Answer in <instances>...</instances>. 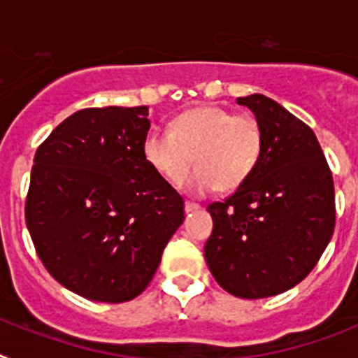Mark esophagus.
I'll return each instance as SVG.
<instances>
[{
    "instance_id": "34e87169",
    "label": "esophagus",
    "mask_w": 358,
    "mask_h": 358,
    "mask_svg": "<svg viewBox=\"0 0 358 358\" xmlns=\"http://www.w3.org/2000/svg\"><path fill=\"white\" fill-rule=\"evenodd\" d=\"M201 207L198 203H191V201H185V213H196Z\"/></svg>"
}]
</instances>
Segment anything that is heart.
Returning a JSON list of instances; mask_svg holds the SVG:
<instances>
[{
  "label": "heart",
  "mask_w": 358,
  "mask_h": 358,
  "mask_svg": "<svg viewBox=\"0 0 358 358\" xmlns=\"http://www.w3.org/2000/svg\"><path fill=\"white\" fill-rule=\"evenodd\" d=\"M261 149L263 131L252 115H234L220 106L183 111L171 122V133L151 129L142 144L145 162L171 185H180L196 160L185 183L191 194L241 187L257 167Z\"/></svg>",
  "instance_id": "1"
}]
</instances>
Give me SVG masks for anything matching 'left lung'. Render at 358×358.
<instances>
[{
    "label": "left lung",
    "mask_w": 358,
    "mask_h": 358,
    "mask_svg": "<svg viewBox=\"0 0 358 358\" xmlns=\"http://www.w3.org/2000/svg\"><path fill=\"white\" fill-rule=\"evenodd\" d=\"M263 131L250 178L207 207L213 234L205 261L217 285L241 299H263L303 281L335 229L334 178L315 133L272 99L239 97Z\"/></svg>",
    "instance_id": "obj_1"
}]
</instances>
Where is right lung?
I'll return each mask as SVG.
<instances>
[{"mask_svg":"<svg viewBox=\"0 0 358 358\" xmlns=\"http://www.w3.org/2000/svg\"><path fill=\"white\" fill-rule=\"evenodd\" d=\"M148 106L70 115L34 157L24 220L50 275L99 303L148 288L183 200L145 162Z\"/></svg>","mask_w":358,"mask_h":358,"instance_id":"1","label":"right lung"}]
</instances>
